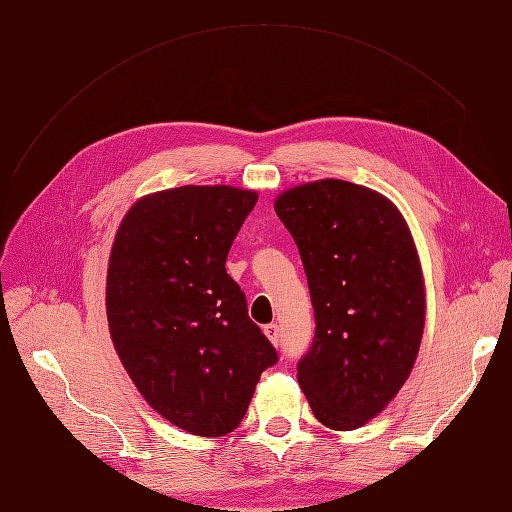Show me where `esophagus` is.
I'll list each match as a JSON object with an SVG mask.
<instances>
[{"label":"esophagus","instance_id":"esophagus-1","mask_svg":"<svg viewBox=\"0 0 512 512\" xmlns=\"http://www.w3.org/2000/svg\"><path fill=\"white\" fill-rule=\"evenodd\" d=\"M262 331H265V335L271 339V344H280V327H277V324L275 322H271V324H265V329H262Z\"/></svg>","mask_w":512,"mask_h":512}]
</instances>
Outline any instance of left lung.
<instances>
[{
  "label": "left lung",
  "mask_w": 512,
  "mask_h": 512,
  "mask_svg": "<svg viewBox=\"0 0 512 512\" xmlns=\"http://www.w3.org/2000/svg\"><path fill=\"white\" fill-rule=\"evenodd\" d=\"M275 213L299 247L316 318L299 384L322 425L356 429L397 395L421 346L412 235L391 200L342 179L284 192Z\"/></svg>",
  "instance_id": "8db88e82"
}]
</instances>
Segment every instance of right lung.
Masks as SVG:
<instances>
[{
  "instance_id": "add662e5",
  "label": "right lung",
  "mask_w": 512,
  "mask_h": 512,
  "mask_svg": "<svg viewBox=\"0 0 512 512\" xmlns=\"http://www.w3.org/2000/svg\"><path fill=\"white\" fill-rule=\"evenodd\" d=\"M256 192L183 185L138 200L113 243L108 329L147 404L203 438L237 429L277 363L226 258Z\"/></svg>"
}]
</instances>
